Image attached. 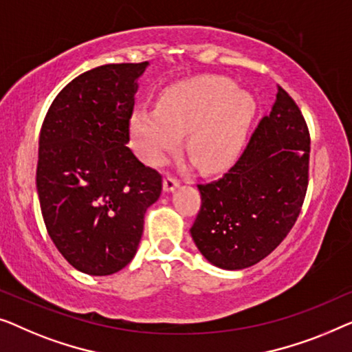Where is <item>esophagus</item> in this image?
I'll return each instance as SVG.
<instances>
[{"instance_id":"obj_1","label":"esophagus","mask_w":352,"mask_h":352,"mask_svg":"<svg viewBox=\"0 0 352 352\" xmlns=\"http://www.w3.org/2000/svg\"><path fill=\"white\" fill-rule=\"evenodd\" d=\"M178 185H180V182H178L177 178L170 177V175H167V177L164 178V191H167V192L174 191L175 188H178Z\"/></svg>"}]
</instances>
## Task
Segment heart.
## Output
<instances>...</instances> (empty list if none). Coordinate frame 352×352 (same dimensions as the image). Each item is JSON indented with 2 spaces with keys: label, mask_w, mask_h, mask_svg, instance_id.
<instances>
[{
  "label": "heart",
  "mask_w": 352,
  "mask_h": 352,
  "mask_svg": "<svg viewBox=\"0 0 352 352\" xmlns=\"http://www.w3.org/2000/svg\"><path fill=\"white\" fill-rule=\"evenodd\" d=\"M255 111L254 97L232 79L202 76L167 91L157 107H138L131 135L138 156L157 166L186 133L192 162L204 172H219L239 156Z\"/></svg>",
  "instance_id": "b5f03b06"
}]
</instances>
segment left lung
Returning a JSON list of instances; mask_svg holds the SVG:
<instances>
[{
  "label": "left lung",
  "mask_w": 352,
  "mask_h": 352,
  "mask_svg": "<svg viewBox=\"0 0 352 352\" xmlns=\"http://www.w3.org/2000/svg\"><path fill=\"white\" fill-rule=\"evenodd\" d=\"M309 142L298 105L277 86L273 110L236 164L219 180L197 185L201 209L190 232L207 261L244 270L284 241L306 196Z\"/></svg>",
  "instance_id": "obj_1"
}]
</instances>
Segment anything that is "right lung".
Masks as SVG:
<instances>
[{
    "instance_id": "add662e5",
    "label": "right lung",
    "mask_w": 352,
    "mask_h": 352,
    "mask_svg": "<svg viewBox=\"0 0 352 352\" xmlns=\"http://www.w3.org/2000/svg\"><path fill=\"white\" fill-rule=\"evenodd\" d=\"M148 62L110 63L68 82L39 133L36 190L46 230L73 268L115 274L135 255L162 177L137 160L129 124Z\"/></svg>"
}]
</instances>
